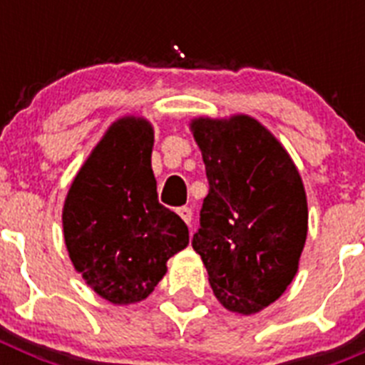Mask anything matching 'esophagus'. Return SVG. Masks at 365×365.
I'll return each instance as SVG.
<instances>
[{
    "label": "esophagus",
    "mask_w": 365,
    "mask_h": 365,
    "mask_svg": "<svg viewBox=\"0 0 365 365\" xmlns=\"http://www.w3.org/2000/svg\"><path fill=\"white\" fill-rule=\"evenodd\" d=\"M177 214L180 215V219H182V221L186 222V225H188L190 227V222H192V208H190V206H180V208H177Z\"/></svg>",
    "instance_id": "1"
}]
</instances>
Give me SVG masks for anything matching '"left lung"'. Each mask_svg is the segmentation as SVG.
Wrapping results in <instances>:
<instances>
[{
	"label": "left lung",
	"instance_id": "obj_1",
	"mask_svg": "<svg viewBox=\"0 0 365 365\" xmlns=\"http://www.w3.org/2000/svg\"><path fill=\"white\" fill-rule=\"evenodd\" d=\"M208 177L192 247L228 311L254 314L291 285L307 237V199L294 163L257 120L197 118Z\"/></svg>",
	"mask_w": 365,
	"mask_h": 365
}]
</instances>
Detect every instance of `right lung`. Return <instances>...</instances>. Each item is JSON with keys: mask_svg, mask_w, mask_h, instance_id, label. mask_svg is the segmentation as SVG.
Here are the masks:
<instances>
[{"mask_svg": "<svg viewBox=\"0 0 365 365\" xmlns=\"http://www.w3.org/2000/svg\"><path fill=\"white\" fill-rule=\"evenodd\" d=\"M153 130L144 118L115 122L71 185L63 237L74 269L111 303L151 294L166 261L188 245L185 221L160 205L151 170Z\"/></svg>", "mask_w": 365, "mask_h": 365, "instance_id": "obj_1", "label": "right lung"}]
</instances>
